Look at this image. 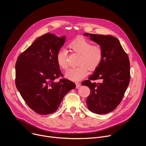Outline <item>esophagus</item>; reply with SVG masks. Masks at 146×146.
Wrapping results in <instances>:
<instances>
[{
	"instance_id": "esophagus-1",
	"label": "esophagus",
	"mask_w": 146,
	"mask_h": 146,
	"mask_svg": "<svg viewBox=\"0 0 146 146\" xmlns=\"http://www.w3.org/2000/svg\"><path fill=\"white\" fill-rule=\"evenodd\" d=\"M76 88H78L80 87V83L77 82V83H76Z\"/></svg>"
}]
</instances>
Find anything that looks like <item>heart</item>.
I'll use <instances>...</instances> for the list:
<instances>
[{"mask_svg":"<svg viewBox=\"0 0 146 146\" xmlns=\"http://www.w3.org/2000/svg\"><path fill=\"white\" fill-rule=\"evenodd\" d=\"M69 47L70 49L80 55L81 56L78 62L80 65L76 68H70L65 73L68 79L77 82L84 78L88 74V69L94 71L99 66L103 56L102 48L98 46H92L90 41L85 38H80L71 42ZM67 51L62 48L58 51L56 56V60L59 67L62 69L68 68Z\"/></svg>","mask_w":146,"mask_h":146,"instance_id":"heart-1","label":"heart"}]
</instances>
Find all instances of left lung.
Here are the masks:
<instances>
[{
	"label": "left lung",
	"instance_id": "1",
	"mask_svg": "<svg viewBox=\"0 0 146 146\" xmlns=\"http://www.w3.org/2000/svg\"><path fill=\"white\" fill-rule=\"evenodd\" d=\"M83 36L97 43L102 48L101 63L82 86L91 91L87 98L88 109L98 114H104L114 110L120 103L130 81V63L119 40L110 35L85 33ZM101 79L100 83L91 80Z\"/></svg>",
	"mask_w": 146,
	"mask_h": 146
}]
</instances>
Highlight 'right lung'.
Listing matches in <instances>:
<instances>
[{"label":"right lung","instance_id":"obj_1","mask_svg":"<svg viewBox=\"0 0 146 146\" xmlns=\"http://www.w3.org/2000/svg\"><path fill=\"white\" fill-rule=\"evenodd\" d=\"M66 41L47 33L37 37L18 56L15 64V85L28 106L36 113L55 112L64 96L76 88L72 81L64 78L56 60V54Z\"/></svg>","mask_w":146,"mask_h":146}]
</instances>
